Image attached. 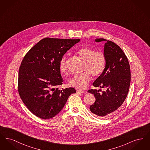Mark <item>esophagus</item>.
Here are the masks:
<instances>
[{
    "label": "esophagus",
    "instance_id": "1",
    "mask_svg": "<svg viewBox=\"0 0 150 150\" xmlns=\"http://www.w3.org/2000/svg\"><path fill=\"white\" fill-rule=\"evenodd\" d=\"M76 93H83L84 91L82 90H79V89H77L76 90Z\"/></svg>",
    "mask_w": 150,
    "mask_h": 150
}]
</instances>
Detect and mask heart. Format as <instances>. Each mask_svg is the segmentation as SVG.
Wrapping results in <instances>:
<instances>
[{
    "mask_svg": "<svg viewBox=\"0 0 150 150\" xmlns=\"http://www.w3.org/2000/svg\"><path fill=\"white\" fill-rule=\"evenodd\" d=\"M76 54L84 61L83 70L86 71L73 75L69 81V85L84 89L91 80V75L93 78H97L102 74L105 67L106 58L103 50H95L88 47L79 49ZM67 58L64 56L62 57L59 62V69L63 74L67 72Z\"/></svg>",
    "mask_w": 150,
    "mask_h": 150,
    "instance_id": "heart-1",
    "label": "heart"
}]
</instances>
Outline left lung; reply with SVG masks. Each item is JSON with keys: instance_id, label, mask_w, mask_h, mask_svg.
Returning <instances> with one entry per match:
<instances>
[{"instance_id": "obj_1", "label": "left lung", "mask_w": 150, "mask_h": 150, "mask_svg": "<svg viewBox=\"0 0 150 150\" xmlns=\"http://www.w3.org/2000/svg\"><path fill=\"white\" fill-rule=\"evenodd\" d=\"M106 40L96 39L97 42ZM104 53L106 62L102 74L93 83V86L106 91L89 89L96 101L91 105V111L98 117H106L121 106L128 94L130 84V69L128 58L116 43L107 40Z\"/></svg>"}]
</instances>
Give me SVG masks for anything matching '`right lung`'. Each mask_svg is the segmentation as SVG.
<instances>
[{
	"mask_svg": "<svg viewBox=\"0 0 150 150\" xmlns=\"http://www.w3.org/2000/svg\"><path fill=\"white\" fill-rule=\"evenodd\" d=\"M80 39L45 38L23 57L18 71V91L23 103L33 114L49 119L58 114L74 88L59 90L63 84L59 62Z\"/></svg>",
	"mask_w": 150,
	"mask_h": 150,
	"instance_id": "obj_1",
	"label": "right lung"
}]
</instances>
